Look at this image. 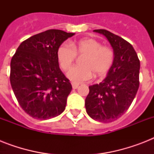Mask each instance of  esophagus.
<instances>
[{"label":"esophagus","mask_w":154,"mask_h":154,"mask_svg":"<svg viewBox=\"0 0 154 154\" xmlns=\"http://www.w3.org/2000/svg\"><path fill=\"white\" fill-rule=\"evenodd\" d=\"M72 89H76L78 88V86H79V84H78V83H74V82H72Z\"/></svg>","instance_id":"esophagus-1"}]
</instances>
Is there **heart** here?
I'll list each match as a JSON object with an SVG mask.
<instances>
[{
    "instance_id": "heart-1",
    "label": "heart",
    "mask_w": 154,
    "mask_h": 154,
    "mask_svg": "<svg viewBox=\"0 0 154 154\" xmlns=\"http://www.w3.org/2000/svg\"><path fill=\"white\" fill-rule=\"evenodd\" d=\"M77 55H84L82 65L73 66L67 72L68 78L74 83L86 82L93 77L105 75L114 60V53L109 47L102 46L97 40L85 38L77 42L62 43L57 50L60 68L67 70L74 62Z\"/></svg>"
}]
</instances>
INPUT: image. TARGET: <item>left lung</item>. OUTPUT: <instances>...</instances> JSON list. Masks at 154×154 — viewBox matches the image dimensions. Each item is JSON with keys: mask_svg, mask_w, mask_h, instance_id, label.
<instances>
[{"mask_svg": "<svg viewBox=\"0 0 154 154\" xmlns=\"http://www.w3.org/2000/svg\"><path fill=\"white\" fill-rule=\"evenodd\" d=\"M94 31L107 38L113 49L114 60L105 79L89 86L85 105L91 118L107 123L122 117L134 101L139 88L140 60L125 40L105 29Z\"/></svg>", "mask_w": 154, "mask_h": 154, "instance_id": "obj_1", "label": "left lung"}]
</instances>
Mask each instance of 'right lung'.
<instances>
[{"label": "right lung", "mask_w": 154, "mask_h": 154, "mask_svg": "<svg viewBox=\"0 0 154 154\" xmlns=\"http://www.w3.org/2000/svg\"><path fill=\"white\" fill-rule=\"evenodd\" d=\"M75 33L49 29L25 40L10 63V83L19 105L33 118L47 120L65 110L72 90L59 67L58 47Z\"/></svg>", "instance_id": "obj_1"}]
</instances>
